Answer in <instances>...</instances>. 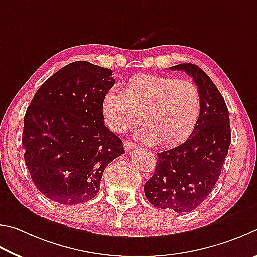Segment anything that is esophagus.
<instances>
[{"label":"esophagus","mask_w":257,"mask_h":257,"mask_svg":"<svg viewBox=\"0 0 257 257\" xmlns=\"http://www.w3.org/2000/svg\"><path fill=\"white\" fill-rule=\"evenodd\" d=\"M137 147V145L136 143H133V142H131V141H125L124 142V148H125V150H131V149H134V148Z\"/></svg>","instance_id":"1"}]
</instances>
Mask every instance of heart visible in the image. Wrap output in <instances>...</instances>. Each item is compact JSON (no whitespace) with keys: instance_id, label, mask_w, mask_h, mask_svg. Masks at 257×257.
I'll use <instances>...</instances> for the list:
<instances>
[{"instance_id":"obj_1","label":"heart","mask_w":257,"mask_h":257,"mask_svg":"<svg viewBox=\"0 0 257 257\" xmlns=\"http://www.w3.org/2000/svg\"><path fill=\"white\" fill-rule=\"evenodd\" d=\"M101 111L111 131L123 133L142 119L146 126L140 138L168 147L183 142L194 130L201 94L191 80L141 73L130 78L121 91H108Z\"/></svg>"}]
</instances>
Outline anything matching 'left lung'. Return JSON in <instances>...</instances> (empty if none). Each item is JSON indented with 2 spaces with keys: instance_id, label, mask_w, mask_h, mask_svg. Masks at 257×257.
<instances>
[{
  "instance_id": "obj_1",
  "label": "left lung",
  "mask_w": 257,
  "mask_h": 257,
  "mask_svg": "<svg viewBox=\"0 0 257 257\" xmlns=\"http://www.w3.org/2000/svg\"><path fill=\"white\" fill-rule=\"evenodd\" d=\"M192 76L201 94V112L187 140L158 154L156 170L145 184V194L159 209L190 212L218 182L231 141L229 111L218 88L192 63L169 67Z\"/></svg>"
}]
</instances>
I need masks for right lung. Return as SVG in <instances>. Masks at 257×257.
<instances>
[{
    "instance_id": "add662e5",
    "label": "right lung",
    "mask_w": 257,
    "mask_h": 257,
    "mask_svg": "<svg viewBox=\"0 0 257 257\" xmlns=\"http://www.w3.org/2000/svg\"><path fill=\"white\" fill-rule=\"evenodd\" d=\"M111 73L85 61L70 63L40 85L27 108L25 161L35 186L49 200L72 205L93 199L108 164L125 154L101 111L115 84Z\"/></svg>"
}]
</instances>
